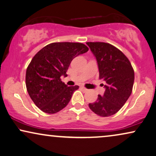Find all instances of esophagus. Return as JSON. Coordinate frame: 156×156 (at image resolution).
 I'll list each match as a JSON object with an SVG mask.
<instances>
[{
	"mask_svg": "<svg viewBox=\"0 0 156 156\" xmlns=\"http://www.w3.org/2000/svg\"><path fill=\"white\" fill-rule=\"evenodd\" d=\"M80 88H81L82 90H83V91H85V92H86V91H88V89L86 88H85V87H83V86H81V87H80Z\"/></svg>",
	"mask_w": 156,
	"mask_h": 156,
	"instance_id": "34e87169",
	"label": "esophagus"
}]
</instances>
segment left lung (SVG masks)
Wrapping results in <instances>:
<instances>
[{"label":"left lung","instance_id":"left-lung-1","mask_svg":"<svg viewBox=\"0 0 156 156\" xmlns=\"http://www.w3.org/2000/svg\"><path fill=\"white\" fill-rule=\"evenodd\" d=\"M86 44L96 58L99 78L105 82L104 94L98 95L95 102L89 103V108L102 117L113 115L123 106L131 94L133 68L128 58L113 45L103 42Z\"/></svg>","mask_w":156,"mask_h":156}]
</instances>
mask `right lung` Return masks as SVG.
Masks as SVG:
<instances>
[{
    "label": "right lung",
    "mask_w": 156,
    "mask_h": 156,
    "mask_svg": "<svg viewBox=\"0 0 156 156\" xmlns=\"http://www.w3.org/2000/svg\"><path fill=\"white\" fill-rule=\"evenodd\" d=\"M80 43H53L40 50L26 70V85L33 103L44 113H58L68 104L79 86L68 87L61 81L74 58L86 53Z\"/></svg>",
    "instance_id": "1"
}]
</instances>
